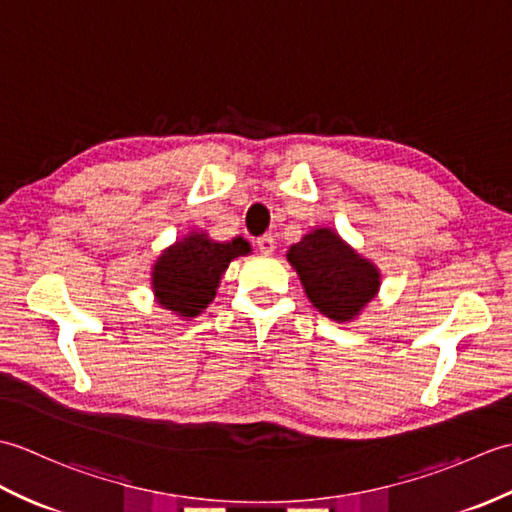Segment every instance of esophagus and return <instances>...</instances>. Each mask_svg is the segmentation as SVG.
Here are the masks:
<instances>
[{"label": "esophagus", "instance_id": "esophagus-1", "mask_svg": "<svg viewBox=\"0 0 512 512\" xmlns=\"http://www.w3.org/2000/svg\"><path fill=\"white\" fill-rule=\"evenodd\" d=\"M257 248L262 255H273L275 253V237L273 235H262L257 239Z\"/></svg>", "mask_w": 512, "mask_h": 512}]
</instances>
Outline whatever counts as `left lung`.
<instances>
[{
    "mask_svg": "<svg viewBox=\"0 0 512 512\" xmlns=\"http://www.w3.org/2000/svg\"><path fill=\"white\" fill-rule=\"evenodd\" d=\"M286 257L312 306L336 323L358 317L380 288L378 268L332 228H314Z\"/></svg>",
    "mask_w": 512,
    "mask_h": 512,
    "instance_id": "1",
    "label": "left lung"
}]
</instances>
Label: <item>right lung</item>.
Returning <instances> with one entry per match:
<instances>
[{"mask_svg":"<svg viewBox=\"0 0 512 512\" xmlns=\"http://www.w3.org/2000/svg\"><path fill=\"white\" fill-rule=\"evenodd\" d=\"M248 253L250 244L244 237L215 242L206 233L193 231L162 250L151 268V290L165 310L184 319L198 317L215 299V290L228 264Z\"/></svg>","mask_w":512,"mask_h":512,"instance_id":"right-lung-1","label":"right lung"}]
</instances>
